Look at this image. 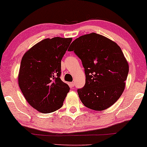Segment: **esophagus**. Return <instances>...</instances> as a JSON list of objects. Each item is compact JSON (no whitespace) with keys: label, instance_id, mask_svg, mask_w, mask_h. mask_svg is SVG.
I'll list each match as a JSON object with an SVG mask.
<instances>
[{"label":"esophagus","instance_id":"34e87169","mask_svg":"<svg viewBox=\"0 0 147 147\" xmlns=\"http://www.w3.org/2000/svg\"><path fill=\"white\" fill-rule=\"evenodd\" d=\"M71 85L72 86H74V82H71Z\"/></svg>","mask_w":147,"mask_h":147}]
</instances>
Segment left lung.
Wrapping results in <instances>:
<instances>
[{
  "label": "left lung",
  "mask_w": 147,
  "mask_h": 147,
  "mask_svg": "<svg viewBox=\"0 0 147 147\" xmlns=\"http://www.w3.org/2000/svg\"><path fill=\"white\" fill-rule=\"evenodd\" d=\"M71 51L82 61L86 74L84 86L77 90L82 104L96 111L114 104L123 92L129 73L128 62L119 46L90 33L73 41Z\"/></svg>",
  "instance_id": "obj_1"
}]
</instances>
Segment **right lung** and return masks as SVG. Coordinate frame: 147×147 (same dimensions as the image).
<instances>
[{
  "mask_svg": "<svg viewBox=\"0 0 147 147\" xmlns=\"http://www.w3.org/2000/svg\"><path fill=\"white\" fill-rule=\"evenodd\" d=\"M71 38L56 37L39 41L25 53L21 61L18 84L26 101L41 113L60 109L69 86L60 78L61 59Z\"/></svg>",
  "mask_w": 147,
  "mask_h": 147,
  "instance_id": "right-lung-1",
  "label": "right lung"
}]
</instances>
